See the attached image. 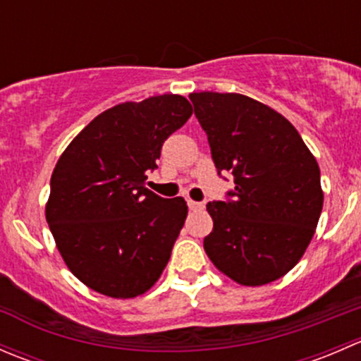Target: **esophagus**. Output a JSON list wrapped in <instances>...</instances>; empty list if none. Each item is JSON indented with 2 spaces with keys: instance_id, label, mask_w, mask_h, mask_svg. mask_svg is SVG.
I'll list each match as a JSON object with an SVG mask.
<instances>
[{
  "instance_id": "obj_1",
  "label": "esophagus",
  "mask_w": 361,
  "mask_h": 361,
  "mask_svg": "<svg viewBox=\"0 0 361 361\" xmlns=\"http://www.w3.org/2000/svg\"><path fill=\"white\" fill-rule=\"evenodd\" d=\"M188 207H190L192 211H201V209H204V204L202 202H197V201H190V199H188Z\"/></svg>"
}]
</instances>
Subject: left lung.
<instances>
[{
  "instance_id": "obj_1",
  "label": "left lung",
  "mask_w": 361,
  "mask_h": 361,
  "mask_svg": "<svg viewBox=\"0 0 361 361\" xmlns=\"http://www.w3.org/2000/svg\"><path fill=\"white\" fill-rule=\"evenodd\" d=\"M188 97L218 174L231 173L235 185L224 201L206 204L213 232L204 250L239 285L276 281L297 265L314 235L323 209L318 162L272 108L243 94Z\"/></svg>"
}]
</instances>
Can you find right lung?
Here are the masks:
<instances>
[{
  "instance_id": "obj_1",
  "label": "right lung",
  "mask_w": 361,
  "mask_h": 361,
  "mask_svg": "<svg viewBox=\"0 0 361 361\" xmlns=\"http://www.w3.org/2000/svg\"><path fill=\"white\" fill-rule=\"evenodd\" d=\"M192 115L178 94L122 103L97 115L61 155L47 224L69 271L89 288L133 298L167 265L188 207L147 188L162 145Z\"/></svg>"
}]
</instances>
